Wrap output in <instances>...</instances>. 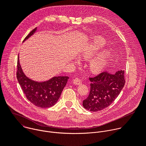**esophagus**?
Segmentation results:
<instances>
[{
  "mask_svg": "<svg viewBox=\"0 0 146 146\" xmlns=\"http://www.w3.org/2000/svg\"><path fill=\"white\" fill-rule=\"evenodd\" d=\"M73 84L77 86L80 85V84H81V80H80L78 78H75L73 80Z\"/></svg>",
  "mask_w": 146,
  "mask_h": 146,
  "instance_id": "34e87169",
  "label": "esophagus"
}]
</instances>
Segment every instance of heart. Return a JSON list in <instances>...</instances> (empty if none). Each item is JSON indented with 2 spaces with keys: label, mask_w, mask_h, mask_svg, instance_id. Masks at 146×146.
<instances>
[{
  "label": "heart",
  "mask_w": 146,
  "mask_h": 146,
  "mask_svg": "<svg viewBox=\"0 0 146 146\" xmlns=\"http://www.w3.org/2000/svg\"><path fill=\"white\" fill-rule=\"evenodd\" d=\"M105 46V40L102 37L97 36L94 37L80 54V56L81 58L88 59L91 58L89 61V68L93 73L100 72L108 63L110 55L109 50H102L96 54H95Z\"/></svg>",
  "instance_id": "heart-1"
}]
</instances>
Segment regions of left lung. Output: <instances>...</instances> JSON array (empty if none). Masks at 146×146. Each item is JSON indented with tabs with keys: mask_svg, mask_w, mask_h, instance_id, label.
I'll list each match as a JSON object with an SVG mask.
<instances>
[{
	"mask_svg": "<svg viewBox=\"0 0 146 146\" xmlns=\"http://www.w3.org/2000/svg\"><path fill=\"white\" fill-rule=\"evenodd\" d=\"M90 92L83 100L84 108L91 111H98L109 106L120 94L125 85L124 70L114 74L102 72L98 76L90 78Z\"/></svg>",
	"mask_w": 146,
	"mask_h": 146,
	"instance_id": "obj_1",
	"label": "left lung"
}]
</instances>
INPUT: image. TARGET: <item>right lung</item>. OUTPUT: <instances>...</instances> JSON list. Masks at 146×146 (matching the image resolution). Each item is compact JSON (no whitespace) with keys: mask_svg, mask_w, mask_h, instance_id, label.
<instances>
[{"mask_svg":"<svg viewBox=\"0 0 146 146\" xmlns=\"http://www.w3.org/2000/svg\"><path fill=\"white\" fill-rule=\"evenodd\" d=\"M36 31L37 28L32 30L24 41L32 36ZM17 78L27 99L34 105L41 108H50L55 105L69 78L68 76H54L45 81H34L24 73L19 63V55Z\"/></svg>","mask_w":146,"mask_h":146,"instance_id":"1","label":"right lung"}]
</instances>
